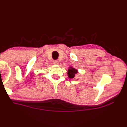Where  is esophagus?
<instances>
[{"label":"esophagus","mask_w":127,"mask_h":127,"mask_svg":"<svg viewBox=\"0 0 127 127\" xmlns=\"http://www.w3.org/2000/svg\"><path fill=\"white\" fill-rule=\"evenodd\" d=\"M53 64H55V65H57V64H59V62H58L57 60H54L53 61Z\"/></svg>","instance_id":"1"}]
</instances>
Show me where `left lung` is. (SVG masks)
Returning <instances> with one entry per match:
<instances>
[{
	"instance_id": "obj_1",
	"label": "left lung",
	"mask_w": 127,
	"mask_h": 127,
	"mask_svg": "<svg viewBox=\"0 0 127 127\" xmlns=\"http://www.w3.org/2000/svg\"><path fill=\"white\" fill-rule=\"evenodd\" d=\"M77 73H78V70H77L76 69H75V68H73L72 67H70L68 68V71H67L68 78H73Z\"/></svg>"
}]
</instances>
